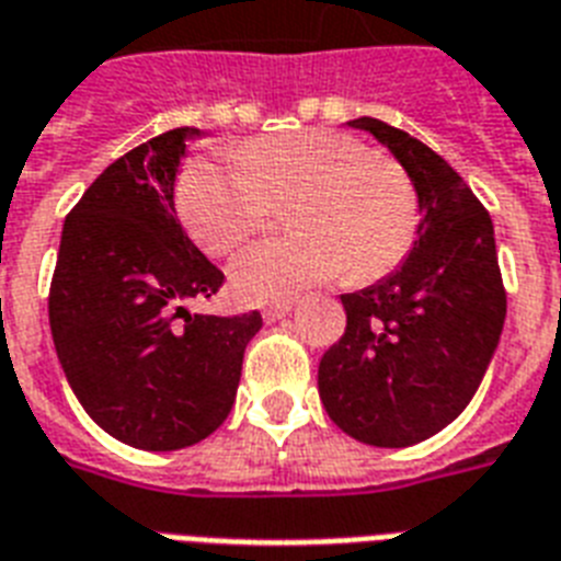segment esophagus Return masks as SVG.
<instances>
[{
    "mask_svg": "<svg viewBox=\"0 0 561 561\" xmlns=\"http://www.w3.org/2000/svg\"><path fill=\"white\" fill-rule=\"evenodd\" d=\"M289 312H293V301H284V304H272V307H266V309H263V318H266L268 324H272V321H280V318H284V316H289Z\"/></svg>",
    "mask_w": 561,
    "mask_h": 561,
    "instance_id": "1",
    "label": "esophagus"
}]
</instances>
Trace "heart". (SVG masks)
<instances>
[{"label":"heart","instance_id":"obj_1","mask_svg":"<svg viewBox=\"0 0 561 561\" xmlns=\"http://www.w3.org/2000/svg\"><path fill=\"white\" fill-rule=\"evenodd\" d=\"M293 237L231 263L240 301L275 304L347 275L374 284L414 249L420 199L400 161L335 129L249 141L231 159H196L179 179V214L208 254H231L289 205Z\"/></svg>","mask_w":561,"mask_h":561}]
</instances>
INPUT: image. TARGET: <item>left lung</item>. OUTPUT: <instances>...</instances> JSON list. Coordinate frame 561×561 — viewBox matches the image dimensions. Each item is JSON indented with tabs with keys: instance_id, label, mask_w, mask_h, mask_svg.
Returning a JSON list of instances; mask_svg holds the SVG:
<instances>
[{
	"instance_id": "8db88e82",
	"label": "left lung",
	"mask_w": 561,
	"mask_h": 561,
	"mask_svg": "<svg viewBox=\"0 0 561 561\" xmlns=\"http://www.w3.org/2000/svg\"><path fill=\"white\" fill-rule=\"evenodd\" d=\"M411 176L420 231L391 275L342 295L347 327L321 356L318 393L353 440L402 449L455 420L499 347L507 293L495 231L463 179L402 129L356 118Z\"/></svg>"
}]
</instances>
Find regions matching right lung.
I'll use <instances>...</instances> for the list:
<instances>
[{
	"label": "right lung",
	"instance_id": "right-lung-1",
	"mask_svg": "<svg viewBox=\"0 0 561 561\" xmlns=\"http://www.w3.org/2000/svg\"><path fill=\"white\" fill-rule=\"evenodd\" d=\"M199 136L170 129L112 161L62 222L48 293L54 351L87 414L133 449H185L217 432L263 327L260 312L185 307L226 280L173 205L182 156Z\"/></svg>",
	"mask_w": 561,
	"mask_h": 561
}]
</instances>
